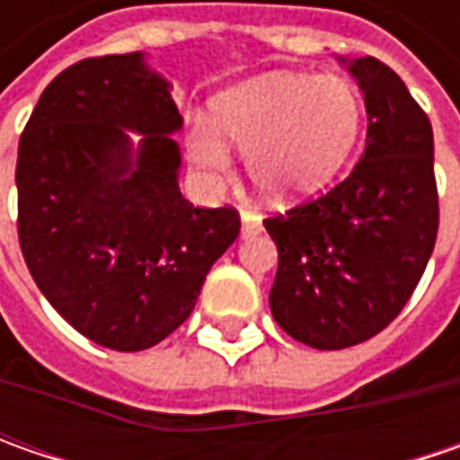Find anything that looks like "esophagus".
Listing matches in <instances>:
<instances>
[{
  "mask_svg": "<svg viewBox=\"0 0 460 460\" xmlns=\"http://www.w3.org/2000/svg\"><path fill=\"white\" fill-rule=\"evenodd\" d=\"M240 220H243V235H245V238L261 233V227H263V225H261V217H258L256 212H248V209H243Z\"/></svg>",
  "mask_w": 460,
  "mask_h": 460,
  "instance_id": "1",
  "label": "esophagus"
}]
</instances>
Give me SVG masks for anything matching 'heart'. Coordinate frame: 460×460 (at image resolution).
<instances>
[{"label": "heart", "instance_id": "1", "mask_svg": "<svg viewBox=\"0 0 460 460\" xmlns=\"http://www.w3.org/2000/svg\"><path fill=\"white\" fill-rule=\"evenodd\" d=\"M214 130L197 119L189 155L225 173L230 151H245L248 173L274 199H299L325 186L353 155L363 128V99L338 76L269 74L215 99Z\"/></svg>", "mask_w": 460, "mask_h": 460}]
</instances>
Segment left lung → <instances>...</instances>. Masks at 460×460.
<instances>
[{
  "mask_svg": "<svg viewBox=\"0 0 460 460\" xmlns=\"http://www.w3.org/2000/svg\"><path fill=\"white\" fill-rule=\"evenodd\" d=\"M350 74L368 112L361 161L327 194L263 220L279 251L271 314L320 350L363 343L397 317L440 220L425 110L374 56L350 63Z\"/></svg>",
  "mask_w": 460,
  "mask_h": 460,
  "instance_id": "obj_1",
  "label": "left lung"
}]
</instances>
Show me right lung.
<instances>
[{
    "label": "right lung",
    "instance_id": "add662e5",
    "mask_svg": "<svg viewBox=\"0 0 460 460\" xmlns=\"http://www.w3.org/2000/svg\"><path fill=\"white\" fill-rule=\"evenodd\" d=\"M181 128L143 53L97 56L45 86L17 151V235L63 320L97 345L146 350L184 323L240 215L179 191ZM125 129L144 133L132 153Z\"/></svg>",
    "mask_w": 460,
    "mask_h": 460
}]
</instances>
